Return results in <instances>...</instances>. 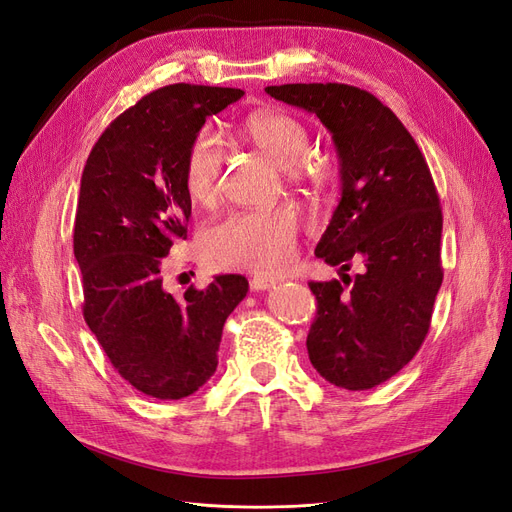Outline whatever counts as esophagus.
Returning <instances> with one entry per match:
<instances>
[{"label":"esophagus","mask_w":512,"mask_h":512,"mask_svg":"<svg viewBox=\"0 0 512 512\" xmlns=\"http://www.w3.org/2000/svg\"><path fill=\"white\" fill-rule=\"evenodd\" d=\"M276 283V278H268V276H253L249 280V285L253 291H263V289H270Z\"/></svg>","instance_id":"34e87169"}]
</instances>
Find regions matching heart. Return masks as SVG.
Returning <instances> with one entry per match:
<instances>
[{"mask_svg": "<svg viewBox=\"0 0 512 512\" xmlns=\"http://www.w3.org/2000/svg\"><path fill=\"white\" fill-rule=\"evenodd\" d=\"M242 134L280 168L300 166L310 146L308 127L293 114L278 110L253 114ZM221 168L223 146L204 129L193 138L185 157V189L195 204L214 200ZM298 229V214L289 206L236 212L206 229L200 240L202 259L214 270L276 274L289 266L298 251Z\"/></svg>", "mask_w": 512, "mask_h": 512, "instance_id": "heart-1", "label": "heart"}]
</instances>
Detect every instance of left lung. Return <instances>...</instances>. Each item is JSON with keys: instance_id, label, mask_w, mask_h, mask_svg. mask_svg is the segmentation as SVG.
Listing matches in <instances>:
<instances>
[{"instance_id": "8db88e82", "label": "left lung", "mask_w": 512, "mask_h": 512, "mask_svg": "<svg viewBox=\"0 0 512 512\" xmlns=\"http://www.w3.org/2000/svg\"><path fill=\"white\" fill-rule=\"evenodd\" d=\"M266 93L317 114L340 159V202L315 255L340 266L342 283H308L317 298L310 364L336 387L372 389L417 355L442 285V210L430 168L402 121L364 89L298 82ZM353 262L362 270L351 279Z\"/></svg>"}]
</instances>
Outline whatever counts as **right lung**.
<instances>
[{
	"label": "right lung",
	"mask_w": 512,
	"mask_h": 512,
	"mask_svg": "<svg viewBox=\"0 0 512 512\" xmlns=\"http://www.w3.org/2000/svg\"><path fill=\"white\" fill-rule=\"evenodd\" d=\"M242 95L185 82L148 93L106 127L82 170V315L114 370L157 400L187 398L214 374L225 319L249 291L244 276L221 274L174 298L161 278V257L187 238L189 146L206 117Z\"/></svg>",
	"instance_id": "add662e5"
}]
</instances>
